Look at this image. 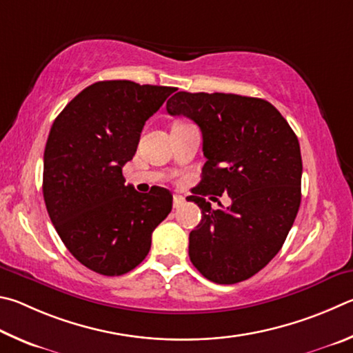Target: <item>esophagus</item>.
Wrapping results in <instances>:
<instances>
[{"instance_id": "34e87169", "label": "esophagus", "mask_w": 353, "mask_h": 353, "mask_svg": "<svg viewBox=\"0 0 353 353\" xmlns=\"http://www.w3.org/2000/svg\"><path fill=\"white\" fill-rule=\"evenodd\" d=\"M184 203V196L183 195H173V208L180 209Z\"/></svg>"}]
</instances>
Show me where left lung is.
I'll list each match as a JSON object with an SVG mask.
<instances>
[{
	"mask_svg": "<svg viewBox=\"0 0 353 353\" xmlns=\"http://www.w3.org/2000/svg\"><path fill=\"white\" fill-rule=\"evenodd\" d=\"M165 108L200 127L208 159L189 196L201 209L189 234L190 262L215 283L250 279L279 252L298 215L299 141L263 99L180 91ZM221 193L232 196V206L212 210L205 196Z\"/></svg>",
	"mask_w": 353,
	"mask_h": 353,
	"instance_id": "left-lung-1",
	"label": "left lung"
}]
</instances>
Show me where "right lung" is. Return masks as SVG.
I'll list each match as a JSON object with an SVG mask.
<instances>
[{
  "label": "right lung",
  "instance_id": "obj_1",
  "mask_svg": "<svg viewBox=\"0 0 353 353\" xmlns=\"http://www.w3.org/2000/svg\"><path fill=\"white\" fill-rule=\"evenodd\" d=\"M175 88L103 80L86 86L55 117L43 161V196L71 254L103 276L138 267L152 232L172 211V194L125 186L122 167L148 117Z\"/></svg>",
  "mask_w": 353,
  "mask_h": 353
}]
</instances>
